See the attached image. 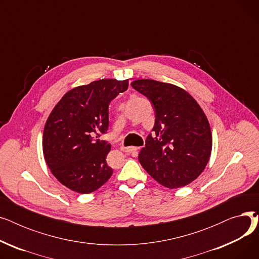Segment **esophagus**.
<instances>
[{"label":"esophagus","mask_w":259,"mask_h":259,"mask_svg":"<svg viewBox=\"0 0 259 259\" xmlns=\"http://www.w3.org/2000/svg\"><path fill=\"white\" fill-rule=\"evenodd\" d=\"M120 150L122 152H126V153H131L135 150L134 147H120Z\"/></svg>","instance_id":"esophagus-1"}]
</instances>
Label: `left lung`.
<instances>
[{
	"label": "left lung",
	"mask_w": 259,
	"mask_h": 259,
	"mask_svg": "<svg viewBox=\"0 0 259 259\" xmlns=\"http://www.w3.org/2000/svg\"><path fill=\"white\" fill-rule=\"evenodd\" d=\"M128 79H99L68 91L49 114L43 133L46 164L72 191L89 194L113 173L106 157L111 145L99 140L109 126V104L128 89Z\"/></svg>",
	"instance_id": "8db88e82"
}]
</instances>
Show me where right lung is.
<instances>
[{"label":"right lung","mask_w":259,"mask_h":259,"mask_svg":"<svg viewBox=\"0 0 259 259\" xmlns=\"http://www.w3.org/2000/svg\"><path fill=\"white\" fill-rule=\"evenodd\" d=\"M131 86L153 105L155 122L139 160L152 178L170 189L189 185L205 170L212 150L208 118L186 90L154 79Z\"/></svg>","instance_id":"1"}]
</instances>
